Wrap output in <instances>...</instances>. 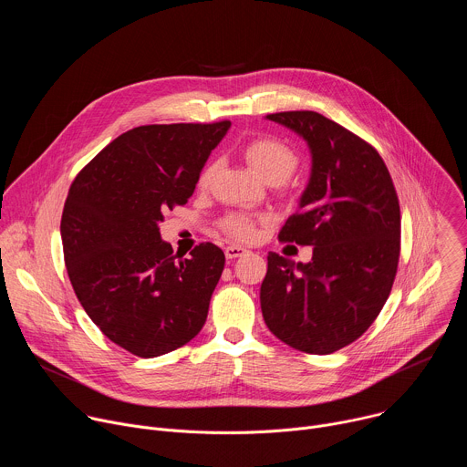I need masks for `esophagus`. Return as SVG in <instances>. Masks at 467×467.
<instances>
[{"label": "esophagus", "mask_w": 467, "mask_h": 467, "mask_svg": "<svg viewBox=\"0 0 467 467\" xmlns=\"http://www.w3.org/2000/svg\"><path fill=\"white\" fill-rule=\"evenodd\" d=\"M245 251H247V249L242 247V245H227V247H225V256H227V260H234V258L242 256Z\"/></svg>", "instance_id": "1"}]
</instances>
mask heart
<instances>
[{
	"label": "heart",
	"mask_w": 467,
	"mask_h": 467,
	"mask_svg": "<svg viewBox=\"0 0 467 467\" xmlns=\"http://www.w3.org/2000/svg\"><path fill=\"white\" fill-rule=\"evenodd\" d=\"M244 157L262 179L274 184L285 182L297 168L296 151L285 142L272 137H260L247 142L244 148ZM214 173H216V162L207 164L202 175H199V184L207 188ZM222 225L225 233H229L238 240H249L254 234V220L244 213L229 214Z\"/></svg>",
	"instance_id": "1"
}]
</instances>
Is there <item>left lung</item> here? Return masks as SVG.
<instances>
[{
    "label": "left lung",
    "instance_id": "8db88e82",
    "mask_svg": "<svg viewBox=\"0 0 467 467\" xmlns=\"http://www.w3.org/2000/svg\"><path fill=\"white\" fill-rule=\"evenodd\" d=\"M306 142L310 179L281 242L312 245V260L268 254L260 308L274 335L310 355L335 353L382 310L399 262L401 213L373 146L314 110L268 114Z\"/></svg>",
    "mask_w": 467,
    "mask_h": 467
}]
</instances>
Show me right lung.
Listing matches in <instances>:
<instances>
[{"label":"right lung","instance_id":"right-lung-1","mask_svg":"<svg viewBox=\"0 0 467 467\" xmlns=\"http://www.w3.org/2000/svg\"><path fill=\"white\" fill-rule=\"evenodd\" d=\"M231 121L140 125L101 150L66 197L60 238L78 299L103 335L153 358L203 328L225 254L207 242L177 260L159 223L195 190Z\"/></svg>","mask_w":467,"mask_h":467}]
</instances>
